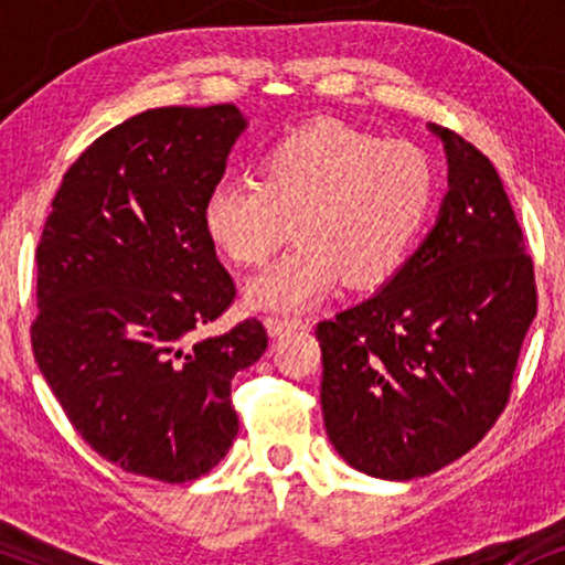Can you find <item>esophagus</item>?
<instances>
[{
	"label": "esophagus",
	"mask_w": 565,
	"mask_h": 565,
	"mask_svg": "<svg viewBox=\"0 0 565 565\" xmlns=\"http://www.w3.org/2000/svg\"><path fill=\"white\" fill-rule=\"evenodd\" d=\"M265 327H267L269 337H280L282 331L300 329V327H303V321H300V319H282V316H267Z\"/></svg>",
	"instance_id": "1"
}]
</instances>
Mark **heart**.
Here are the masks:
<instances>
[{"instance_id": "obj_1", "label": "heart", "mask_w": 565, "mask_h": 565, "mask_svg": "<svg viewBox=\"0 0 565 565\" xmlns=\"http://www.w3.org/2000/svg\"><path fill=\"white\" fill-rule=\"evenodd\" d=\"M437 188L419 146L321 120L269 146L257 182L211 188L203 228L242 267L265 265L296 231V249L249 280L244 296L254 311H303L339 280L358 290L388 282L419 246Z\"/></svg>"}]
</instances>
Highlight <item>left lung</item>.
I'll use <instances>...</instances> for the list:
<instances>
[{
    "mask_svg": "<svg viewBox=\"0 0 565 565\" xmlns=\"http://www.w3.org/2000/svg\"><path fill=\"white\" fill-rule=\"evenodd\" d=\"M447 153L435 228L373 298L321 321V408L360 473L412 481L481 443L504 412L537 313L532 257L504 184L473 143Z\"/></svg>",
    "mask_w": 565,
    "mask_h": 565,
    "instance_id": "obj_1",
    "label": "left lung"
}]
</instances>
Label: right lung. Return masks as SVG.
<instances>
[{
	"mask_svg": "<svg viewBox=\"0 0 565 565\" xmlns=\"http://www.w3.org/2000/svg\"><path fill=\"white\" fill-rule=\"evenodd\" d=\"M244 128L211 105L107 130L68 167L35 252L45 383L92 450L153 481L218 466L238 431L231 381L267 350L257 319L195 339L236 296L203 203Z\"/></svg>",
	"mask_w": 565,
	"mask_h": 565,
	"instance_id": "add662e5",
	"label": "right lung"
}]
</instances>
